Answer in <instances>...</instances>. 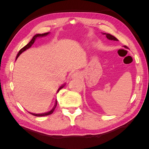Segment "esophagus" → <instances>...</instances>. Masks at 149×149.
Listing matches in <instances>:
<instances>
[{
  "mask_svg": "<svg viewBox=\"0 0 149 149\" xmlns=\"http://www.w3.org/2000/svg\"><path fill=\"white\" fill-rule=\"evenodd\" d=\"M71 78H73V79H78V78H79L81 77V74L79 72L76 71V72H74V73H73V74H71Z\"/></svg>",
  "mask_w": 149,
  "mask_h": 149,
  "instance_id": "esophagus-1",
  "label": "esophagus"
}]
</instances>
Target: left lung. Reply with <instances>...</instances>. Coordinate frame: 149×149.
<instances>
[{"instance_id": "obj_1", "label": "left lung", "mask_w": 149, "mask_h": 149, "mask_svg": "<svg viewBox=\"0 0 149 149\" xmlns=\"http://www.w3.org/2000/svg\"><path fill=\"white\" fill-rule=\"evenodd\" d=\"M103 35H106V37L107 39H109L110 40H114V41H118V40L115 37H114L113 35H112L109 33H102Z\"/></svg>"}]
</instances>
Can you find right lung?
Returning a JSON list of instances; mask_svg holds the SVG:
<instances>
[{
    "mask_svg": "<svg viewBox=\"0 0 149 149\" xmlns=\"http://www.w3.org/2000/svg\"><path fill=\"white\" fill-rule=\"evenodd\" d=\"M49 33V32H47V33H42V34H36L35 36H33V37L32 38V39L31 40V41H30L27 45H25L24 47L20 49V50L19 51V52L18 53L17 56V57H16V60L17 59V58L19 56V55H20V54H21L22 53H23L24 51L26 50V49H29V48H30V47H31V45H32L34 43V42H35V40L37 39L38 37H45V36H47V35H48ZM65 84H64L63 85H62L61 86H60L59 88H58V91H57V93H58V92H59V91H60V90L61 89H62L63 88V87L65 86ZM56 105H57V100H56V102H55V106H54V107H53V109H52L51 111H48V112H45V113H42V114H35V113H31V112H29V113H30L31 114H32V115H33V116H37V117L45 116H48V115H50L51 114L53 113L54 110H55V109L56 107Z\"/></svg>",
    "mask_w": 149,
    "mask_h": 149,
    "instance_id": "add662e5",
    "label": "right lung"
}]
</instances>
